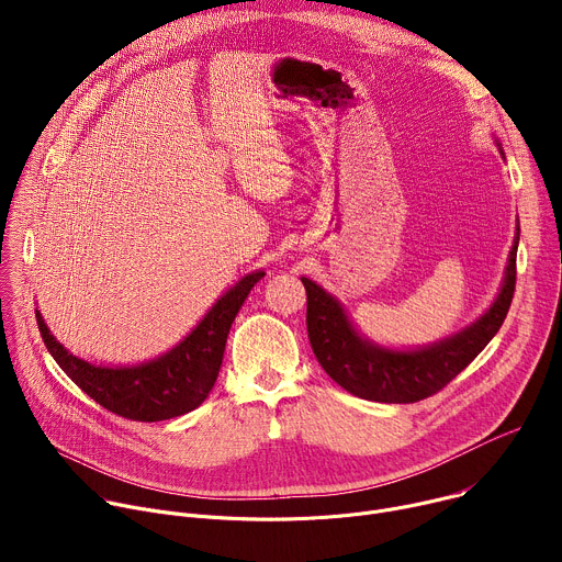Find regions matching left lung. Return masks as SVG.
Listing matches in <instances>:
<instances>
[{
    "instance_id": "8db88e82",
    "label": "left lung",
    "mask_w": 562,
    "mask_h": 562,
    "mask_svg": "<svg viewBox=\"0 0 562 562\" xmlns=\"http://www.w3.org/2000/svg\"><path fill=\"white\" fill-rule=\"evenodd\" d=\"M501 155L505 157L503 148ZM518 239L520 226H516L503 286L492 306L462 331L418 349H391L364 338L338 297L302 278L306 289V331L317 362L342 389L373 403L407 405L438 393L503 327L516 289Z\"/></svg>"
}]
</instances>
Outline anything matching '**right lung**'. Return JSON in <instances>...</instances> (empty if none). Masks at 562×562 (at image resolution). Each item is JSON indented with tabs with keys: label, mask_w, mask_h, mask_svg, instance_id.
<instances>
[{
	"label": "right lung",
	"mask_w": 562,
	"mask_h": 562,
	"mask_svg": "<svg viewBox=\"0 0 562 562\" xmlns=\"http://www.w3.org/2000/svg\"><path fill=\"white\" fill-rule=\"evenodd\" d=\"M262 278L265 271L239 278L184 340L162 356L128 367H104L72 356L48 331L40 311L35 317L55 362L98 405L128 420L157 423L184 416L204 403L217 380L233 319Z\"/></svg>",
	"instance_id": "1"
}]
</instances>
